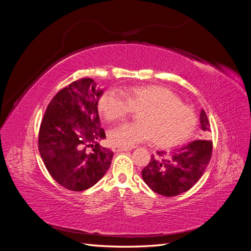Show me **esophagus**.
I'll use <instances>...</instances> for the list:
<instances>
[{"instance_id": "1", "label": "esophagus", "mask_w": 251, "mask_h": 251, "mask_svg": "<svg viewBox=\"0 0 251 251\" xmlns=\"http://www.w3.org/2000/svg\"><path fill=\"white\" fill-rule=\"evenodd\" d=\"M112 150H113V151H130L131 149H127V148H119V147H113L112 148Z\"/></svg>"}]
</instances>
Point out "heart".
<instances>
[{"instance_id": "1", "label": "heart", "mask_w": 251, "mask_h": 251, "mask_svg": "<svg viewBox=\"0 0 251 251\" xmlns=\"http://www.w3.org/2000/svg\"><path fill=\"white\" fill-rule=\"evenodd\" d=\"M98 109L110 121L141 111L139 123L123 124L109 132L111 144L119 148L130 149L151 139L158 147H176L191 137L198 124L195 112L171 90L160 86H136L123 93L107 90L100 98Z\"/></svg>"}]
</instances>
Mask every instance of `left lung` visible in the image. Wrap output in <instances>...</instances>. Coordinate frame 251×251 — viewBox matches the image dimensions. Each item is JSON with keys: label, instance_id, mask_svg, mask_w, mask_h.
<instances>
[{"label": "left lung", "instance_id": "left-lung-1", "mask_svg": "<svg viewBox=\"0 0 251 251\" xmlns=\"http://www.w3.org/2000/svg\"><path fill=\"white\" fill-rule=\"evenodd\" d=\"M209 120L204 110L200 114L202 137L209 132ZM212 142L206 139L195 140L187 146L173 150L170 154L157 151L151 155L150 163L142 170V178L155 193L173 197L192 188L201 178L209 163Z\"/></svg>", "mask_w": 251, "mask_h": 251}]
</instances>
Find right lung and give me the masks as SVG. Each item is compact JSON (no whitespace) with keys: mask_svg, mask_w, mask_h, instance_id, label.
<instances>
[{"mask_svg":"<svg viewBox=\"0 0 251 251\" xmlns=\"http://www.w3.org/2000/svg\"><path fill=\"white\" fill-rule=\"evenodd\" d=\"M103 91L92 78L71 82L52 98L39 133V151L58 184L81 192L100 181L113 151L100 146L105 138L97 104Z\"/></svg>","mask_w":251,"mask_h":251,"instance_id":"obj_1","label":"right lung"}]
</instances>
